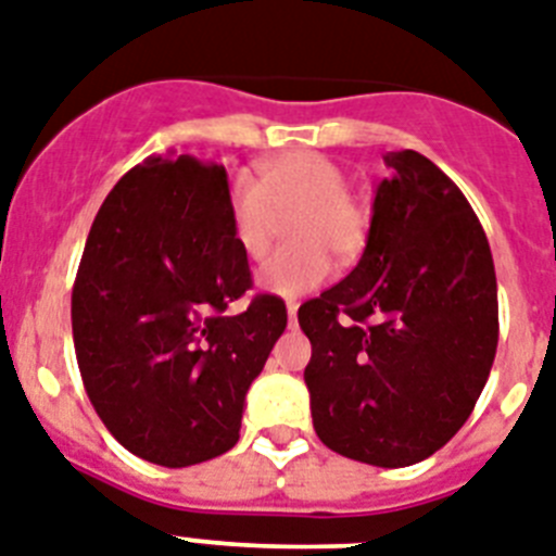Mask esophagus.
I'll return each instance as SVG.
<instances>
[{"label": "esophagus", "instance_id": "esophagus-1", "mask_svg": "<svg viewBox=\"0 0 556 556\" xmlns=\"http://www.w3.org/2000/svg\"><path fill=\"white\" fill-rule=\"evenodd\" d=\"M287 317H289V324H295V317H298V303L295 301L287 303Z\"/></svg>", "mask_w": 556, "mask_h": 556}]
</instances>
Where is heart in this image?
Segmentation results:
<instances>
[{
  "label": "heart",
  "mask_w": 556,
  "mask_h": 556,
  "mask_svg": "<svg viewBox=\"0 0 556 556\" xmlns=\"http://www.w3.org/2000/svg\"><path fill=\"white\" fill-rule=\"evenodd\" d=\"M345 170L317 151H289L258 168V182L232 177L227 185L230 236L250 261L267 255L278 216L298 213L289 236L295 247L261 267L258 287L269 295L295 298L331 275V253L354 261L368 241L371 216L345 193Z\"/></svg>",
  "instance_id": "1"
}]
</instances>
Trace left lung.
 Returning a JSON list of instances; mask_svg holds the SVG:
<instances>
[{"instance_id":"obj_1","label":"left lung","mask_w":556,"mask_h":556,"mask_svg":"<svg viewBox=\"0 0 556 556\" xmlns=\"http://www.w3.org/2000/svg\"><path fill=\"white\" fill-rule=\"evenodd\" d=\"M363 258L298 309L317 439L410 467L462 430L497 349L490 241L458 185L419 151H388Z\"/></svg>"}]
</instances>
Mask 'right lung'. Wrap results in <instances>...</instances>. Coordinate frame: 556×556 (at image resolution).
Instances as JSON below:
<instances>
[{
	"mask_svg": "<svg viewBox=\"0 0 556 556\" xmlns=\"http://www.w3.org/2000/svg\"><path fill=\"white\" fill-rule=\"evenodd\" d=\"M230 236L225 165L149 156L94 216L73 287L80 379L106 430L160 467H191L239 441L247 391L287 329L255 295Z\"/></svg>",
	"mask_w": 556,
	"mask_h": 556,
	"instance_id": "1",
	"label": "right lung"
}]
</instances>
